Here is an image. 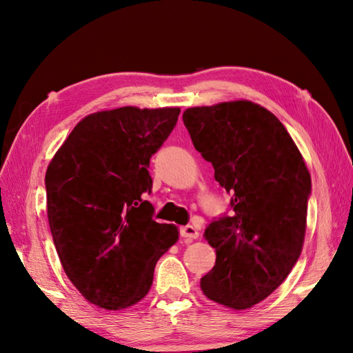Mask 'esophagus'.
Instances as JSON below:
<instances>
[{"instance_id": "esophagus-1", "label": "esophagus", "mask_w": 353, "mask_h": 353, "mask_svg": "<svg viewBox=\"0 0 353 353\" xmlns=\"http://www.w3.org/2000/svg\"><path fill=\"white\" fill-rule=\"evenodd\" d=\"M181 235L186 239H197L199 238V230L188 224V226L181 228Z\"/></svg>"}]
</instances>
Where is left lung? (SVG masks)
Returning <instances> with one entry per match:
<instances>
[{
  "label": "left lung",
  "mask_w": 353,
  "mask_h": 353,
  "mask_svg": "<svg viewBox=\"0 0 353 353\" xmlns=\"http://www.w3.org/2000/svg\"><path fill=\"white\" fill-rule=\"evenodd\" d=\"M192 144L230 192L232 216L205 229L214 268L200 279L211 301L243 311L264 301L301 256L311 176L296 142L272 112L249 100L188 108Z\"/></svg>",
  "instance_id": "left-lung-1"
}]
</instances>
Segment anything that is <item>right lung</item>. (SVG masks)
Returning a JSON list of instances; mask_svg holds the SVG:
<instances>
[{
    "mask_svg": "<svg viewBox=\"0 0 353 353\" xmlns=\"http://www.w3.org/2000/svg\"><path fill=\"white\" fill-rule=\"evenodd\" d=\"M181 108L100 110L77 123L45 172L47 215L68 279L89 303L119 311L153 283L156 262L179 239L142 199L150 157L174 129Z\"/></svg>",
    "mask_w": 353,
    "mask_h": 353,
    "instance_id": "add662e5",
    "label": "right lung"
}]
</instances>
